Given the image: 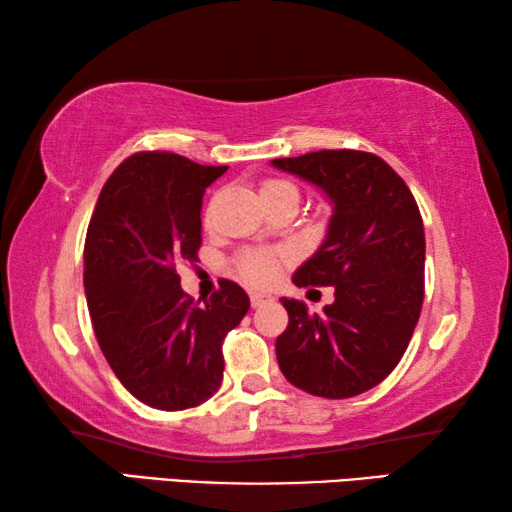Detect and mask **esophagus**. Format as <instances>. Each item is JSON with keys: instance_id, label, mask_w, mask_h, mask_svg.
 Listing matches in <instances>:
<instances>
[{"instance_id": "34e87169", "label": "esophagus", "mask_w": 512, "mask_h": 512, "mask_svg": "<svg viewBox=\"0 0 512 512\" xmlns=\"http://www.w3.org/2000/svg\"><path fill=\"white\" fill-rule=\"evenodd\" d=\"M268 302H273L271 293H259V291L250 293V305L253 307H264V305H268Z\"/></svg>"}]
</instances>
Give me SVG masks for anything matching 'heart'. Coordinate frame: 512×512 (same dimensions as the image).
<instances>
[{
    "instance_id": "obj_1",
    "label": "heart",
    "mask_w": 512,
    "mask_h": 512,
    "mask_svg": "<svg viewBox=\"0 0 512 512\" xmlns=\"http://www.w3.org/2000/svg\"><path fill=\"white\" fill-rule=\"evenodd\" d=\"M259 194L266 198L282 196V194H298V189L287 180H264L259 187ZM237 271L250 284H268L275 277V257L264 250H248L237 257Z\"/></svg>"
}]
</instances>
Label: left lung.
Here are the masks:
<instances>
[{
	"label": "left lung",
	"instance_id": "1",
	"mask_svg": "<svg viewBox=\"0 0 512 512\" xmlns=\"http://www.w3.org/2000/svg\"><path fill=\"white\" fill-rule=\"evenodd\" d=\"M323 189L334 203L327 237L302 264L298 287H334L309 314L282 298L289 325L277 336L282 375L300 391L345 400L391 375L409 348L424 300V225L393 167L366 151H316L273 160Z\"/></svg>",
	"mask_w": 512,
	"mask_h": 512
}]
</instances>
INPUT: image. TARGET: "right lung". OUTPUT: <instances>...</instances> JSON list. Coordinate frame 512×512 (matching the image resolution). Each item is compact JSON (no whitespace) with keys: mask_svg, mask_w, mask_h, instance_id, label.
Returning <instances> with one entry per match:
<instances>
[{"mask_svg":"<svg viewBox=\"0 0 512 512\" xmlns=\"http://www.w3.org/2000/svg\"><path fill=\"white\" fill-rule=\"evenodd\" d=\"M225 171L140 151L103 185L88 225L83 284L94 334L126 391L153 409H192L219 391L223 339L250 309L232 280L198 305L176 273L198 255L203 194Z\"/></svg>","mask_w":512,"mask_h":512,"instance_id":"right-lung-1","label":"right lung"}]
</instances>
